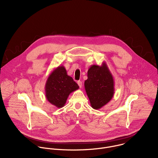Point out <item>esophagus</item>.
<instances>
[{
	"instance_id": "obj_1",
	"label": "esophagus",
	"mask_w": 158,
	"mask_h": 158,
	"mask_svg": "<svg viewBox=\"0 0 158 158\" xmlns=\"http://www.w3.org/2000/svg\"><path fill=\"white\" fill-rule=\"evenodd\" d=\"M77 84L79 85V87H80V88H81V87H82V82L81 81H77Z\"/></svg>"
}]
</instances>
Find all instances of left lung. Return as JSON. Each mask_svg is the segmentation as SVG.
Instances as JSON below:
<instances>
[{
  "label": "left lung",
  "instance_id": "8db88e82",
  "mask_svg": "<svg viewBox=\"0 0 158 158\" xmlns=\"http://www.w3.org/2000/svg\"><path fill=\"white\" fill-rule=\"evenodd\" d=\"M84 87L94 109H101L112 99L114 94V81L105 62L101 65H92L89 67Z\"/></svg>",
  "mask_w": 158,
  "mask_h": 158
}]
</instances>
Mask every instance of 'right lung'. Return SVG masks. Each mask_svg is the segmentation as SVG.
<instances>
[{
	"mask_svg": "<svg viewBox=\"0 0 158 158\" xmlns=\"http://www.w3.org/2000/svg\"><path fill=\"white\" fill-rule=\"evenodd\" d=\"M79 88L73 79L67 75L63 65H59L49 76L45 93L47 100L57 108L64 106L69 94Z\"/></svg>",
	"mask_w": 158,
	"mask_h": 158,
	"instance_id": "1",
	"label": "right lung"
}]
</instances>
